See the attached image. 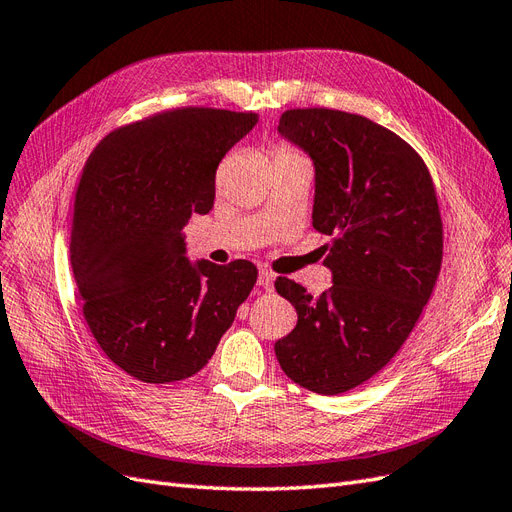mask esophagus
<instances>
[{
    "mask_svg": "<svg viewBox=\"0 0 512 512\" xmlns=\"http://www.w3.org/2000/svg\"><path fill=\"white\" fill-rule=\"evenodd\" d=\"M273 282H275V275L271 271H260L258 273V286L265 288L267 292L273 290Z\"/></svg>",
    "mask_w": 512,
    "mask_h": 512,
    "instance_id": "obj_1",
    "label": "esophagus"
}]
</instances>
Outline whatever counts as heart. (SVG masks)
Returning a JSON list of instances; mask_svg holds the SVG:
<instances>
[{"mask_svg":"<svg viewBox=\"0 0 512 512\" xmlns=\"http://www.w3.org/2000/svg\"><path fill=\"white\" fill-rule=\"evenodd\" d=\"M277 160H305V156L290 145H280V147H275V162Z\"/></svg>","mask_w":512,"mask_h":512,"instance_id":"heart-1","label":"heart"}]
</instances>
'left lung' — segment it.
<instances>
[{"instance_id": "obj_1", "label": "left lung", "mask_w": 512, "mask_h": 512, "mask_svg": "<svg viewBox=\"0 0 512 512\" xmlns=\"http://www.w3.org/2000/svg\"><path fill=\"white\" fill-rule=\"evenodd\" d=\"M277 130L314 160L312 220L331 237L333 286L312 297L277 277L299 320L275 356L303 389L339 395L393 359L431 299L444 247L438 196L423 158L363 115L290 108Z\"/></svg>"}]
</instances>
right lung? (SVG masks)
Listing matches in <instances>:
<instances>
[{
	"label": "right lung",
	"mask_w": 512,
	"mask_h": 512,
	"mask_svg": "<svg viewBox=\"0 0 512 512\" xmlns=\"http://www.w3.org/2000/svg\"><path fill=\"white\" fill-rule=\"evenodd\" d=\"M256 113L183 106L102 138L74 196L70 260L83 316L128 376L166 384L194 376L250 297V260L198 265L183 226L209 213L215 170Z\"/></svg>",
	"instance_id": "right-lung-1"
}]
</instances>
